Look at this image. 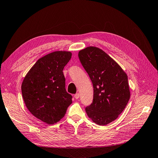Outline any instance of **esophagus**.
Here are the masks:
<instances>
[{
    "mask_svg": "<svg viewBox=\"0 0 158 158\" xmlns=\"http://www.w3.org/2000/svg\"><path fill=\"white\" fill-rule=\"evenodd\" d=\"M79 97H80V94H79L78 93H76V94L74 95V98L76 99H78L79 98Z\"/></svg>",
    "mask_w": 158,
    "mask_h": 158,
    "instance_id": "obj_1",
    "label": "esophagus"
}]
</instances>
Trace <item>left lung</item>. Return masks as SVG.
<instances>
[{
  "label": "left lung",
  "mask_w": 158,
  "mask_h": 158,
  "mask_svg": "<svg viewBox=\"0 0 158 158\" xmlns=\"http://www.w3.org/2000/svg\"><path fill=\"white\" fill-rule=\"evenodd\" d=\"M79 60L94 87L92 103L85 107L88 117L99 125L118 117L130 99L128 77L115 61L98 47L79 51Z\"/></svg>",
  "instance_id": "left-lung-1"
}]
</instances>
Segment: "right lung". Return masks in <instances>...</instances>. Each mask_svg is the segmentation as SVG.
I'll list each match as a JSON object with an SVG mask.
<instances>
[{"instance_id": "right-lung-1", "label": "right lung", "mask_w": 158, "mask_h": 158, "mask_svg": "<svg viewBox=\"0 0 158 158\" xmlns=\"http://www.w3.org/2000/svg\"><path fill=\"white\" fill-rule=\"evenodd\" d=\"M69 51H55L41 57L28 72L22 84L23 101L30 113L47 124L63 118L73 96L65 88L63 70L71 59Z\"/></svg>"}]
</instances>
